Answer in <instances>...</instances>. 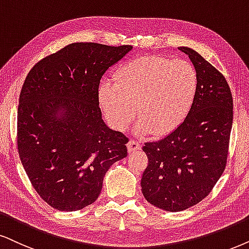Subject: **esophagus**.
Masks as SVG:
<instances>
[{"label":"esophagus","mask_w":249,"mask_h":249,"mask_svg":"<svg viewBox=\"0 0 249 249\" xmlns=\"http://www.w3.org/2000/svg\"><path fill=\"white\" fill-rule=\"evenodd\" d=\"M140 148H141V144H140L139 141L133 140V139L128 141V143H127V149H128V152H130V153L134 152V150H139Z\"/></svg>","instance_id":"34e87169"}]
</instances>
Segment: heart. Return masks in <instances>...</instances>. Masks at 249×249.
Masks as SVG:
<instances>
[{
    "instance_id": "obj_1",
    "label": "heart",
    "mask_w": 249,
    "mask_h": 249,
    "mask_svg": "<svg viewBox=\"0 0 249 249\" xmlns=\"http://www.w3.org/2000/svg\"><path fill=\"white\" fill-rule=\"evenodd\" d=\"M115 84L103 81L99 100L116 130H124L134 117L140 132L163 135L175 130L193 105L197 77L185 59L159 55L128 61L114 73Z\"/></svg>"
}]
</instances>
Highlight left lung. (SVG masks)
Wrapping results in <instances>:
<instances>
[{
  "mask_svg": "<svg viewBox=\"0 0 249 249\" xmlns=\"http://www.w3.org/2000/svg\"><path fill=\"white\" fill-rule=\"evenodd\" d=\"M193 63L197 88L179 126L142 147L148 165L141 191L149 203L181 212L209 195L224 172L233 121V99L225 77L195 50L180 47Z\"/></svg>",
  "mask_w": 249,
  "mask_h": 249,
  "instance_id": "8db88e82",
  "label": "left lung"
}]
</instances>
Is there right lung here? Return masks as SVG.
I'll use <instances>...</instances> for the list:
<instances>
[{"instance_id":"obj_1","label":"right lung","mask_w":249,"mask_h":249,"mask_svg":"<svg viewBox=\"0 0 249 249\" xmlns=\"http://www.w3.org/2000/svg\"><path fill=\"white\" fill-rule=\"evenodd\" d=\"M131 49L71 43L28 72L18 106V154L34 190L53 208L73 212L92 204L106 172L127 156L128 138L103 122L99 85Z\"/></svg>"}]
</instances>
